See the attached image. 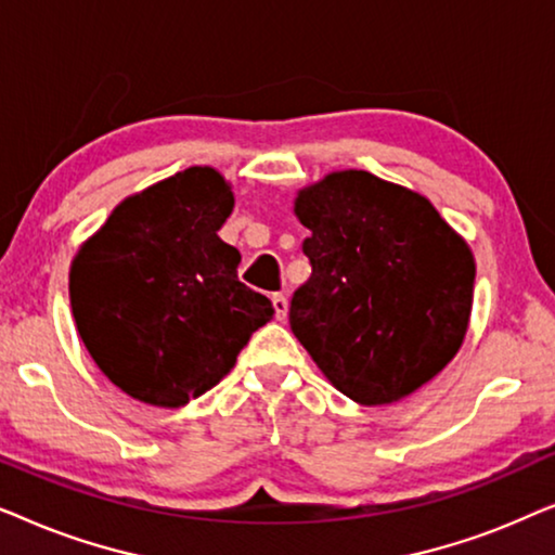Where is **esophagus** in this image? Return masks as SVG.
Listing matches in <instances>:
<instances>
[{
  "label": "esophagus",
  "mask_w": 555,
  "mask_h": 555,
  "mask_svg": "<svg viewBox=\"0 0 555 555\" xmlns=\"http://www.w3.org/2000/svg\"><path fill=\"white\" fill-rule=\"evenodd\" d=\"M272 308H275L278 321H285V315H287V298H285L283 293L272 295Z\"/></svg>",
  "instance_id": "1"
}]
</instances>
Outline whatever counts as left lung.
Masks as SVG:
<instances>
[{"instance_id":"1","label":"left lung","mask_w":555,"mask_h":555,"mask_svg":"<svg viewBox=\"0 0 555 555\" xmlns=\"http://www.w3.org/2000/svg\"><path fill=\"white\" fill-rule=\"evenodd\" d=\"M308 283L291 328L348 399L382 406L431 382L460 351L475 257L429 199L369 171H333L300 189Z\"/></svg>"}]
</instances>
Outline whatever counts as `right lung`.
<instances>
[{
	"label": "right lung",
	"mask_w": 555,
	"mask_h": 555,
	"mask_svg": "<svg viewBox=\"0 0 555 555\" xmlns=\"http://www.w3.org/2000/svg\"><path fill=\"white\" fill-rule=\"evenodd\" d=\"M234 194L209 166L128 196L75 255L70 306L98 369L151 406L179 409L230 374L275 315L240 283V253L219 240Z\"/></svg>",
	"instance_id": "1"
}]
</instances>
